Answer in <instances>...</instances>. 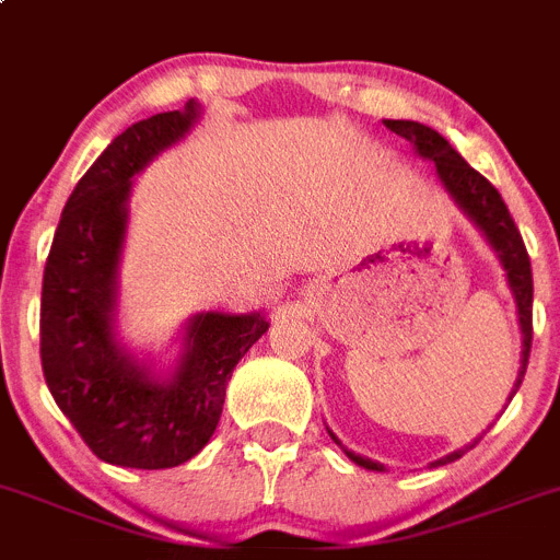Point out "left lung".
Listing matches in <instances>:
<instances>
[{
	"mask_svg": "<svg viewBox=\"0 0 560 560\" xmlns=\"http://www.w3.org/2000/svg\"><path fill=\"white\" fill-rule=\"evenodd\" d=\"M386 126L395 135H400V138L411 140L417 154L436 165V174H440V183L445 186V191L454 197V202L462 211L468 213V220L485 233V240L490 242V247H493L499 261H502L504 273H508V284L513 290L515 310H518V324H522V369H518V377H515V388L510 392V400H513V395L524 381V372H527L529 343H533V270H529V256L522 233L515 228L502 194L495 191L476 168H470L462 160V154L440 132H434L431 126L417 124V120H386ZM329 436L338 442L335 434ZM465 451L468 448L442 456L434 465H448V462L459 459ZM347 456L358 462L361 468L383 470L381 462H372L361 454H352V451H347Z\"/></svg>",
	"mask_w": 560,
	"mask_h": 560,
	"instance_id": "left-lung-1",
	"label": "left lung"
}]
</instances>
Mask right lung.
I'll list each match as a JSON object with an SVG mask.
<instances>
[{
	"mask_svg": "<svg viewBox=\"0 0 560 560\" xmlns=\"http://www.w3.org/2000/svg\"><path fill=\"white\" fill-rule=\"evenodd\" d=\"M199 104L138 120L78 179L42 284V369L52 400L98 459L120 468L183 465L217 431L231 372L267 332L265 315L199 313L172 377H154L115 338L118 265L135 174L186 138Z\"/></svg>",
	"mask_w": 560,
	"mask_h": 560,
	"instance_id": "add662e5",
	"label": "right lung"
}]
</instances>
